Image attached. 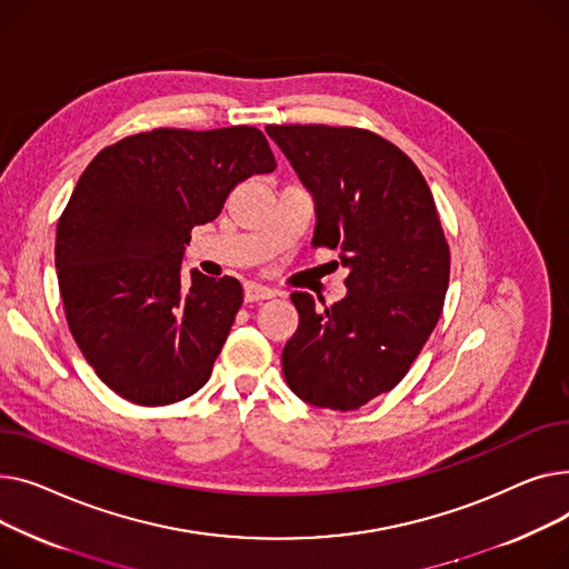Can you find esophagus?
<instances>
[{
  "instance_id": "esophagus-1",
  "label": "esophagus",
  "mask_w": 569,
  "mask_h": 569,
  "mask_svg": "<svg viewBox=\"0 0 569 569\" xmlns=\"http://www.w3.org/2000/svg\"><path fill=\"white\" fill-rule=\"evenodd\" d=\"M243 296H246V303H259V300H266V298H273L276 291L263 287V284H257V282H248L243 287Z\"/></svg>"
}]
</instances>
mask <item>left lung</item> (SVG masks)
Returning <instances> with one entry per match:
<instances>
[{
	"label": "left lung",
	"instance_id": "1",
	"mask_svg": "<svg viewBox=\"0 0 569 569\" xmlns=\"http://www.w3.org/2000/svg\"><path fill=\"white\" fill-rule=\"evenodd\" d=\"M312 192V246L340 250L347 296L317 310L293 291L298 328L282 351L289 388L308 405L353 411L392 390L437 326L450 248L413 160L349 126H266Z\"/></svg>",
	"mask_w": 569,
	"mask_h": 569
}]
</instances>
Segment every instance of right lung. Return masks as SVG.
<instances>
[{
	"instance_id": "1",
	"label": "right lung",
	"mask_w": 569,
	"mask_h": 569,
	"mask_svg": "<svg viewBox=\"0 0 569 569\" xmlns=\"http://www.w3.org/2000/svg\"><path fill=\"white\" fill-rule=\"evenodd\" d=\"M273 170L252 126L153 128L87 164L57 222L59 293L87 362L128 402H181L209 381L243 287L199 271L186 287L183 252L233 188Z\"/></svg>"
}]
</instances>
